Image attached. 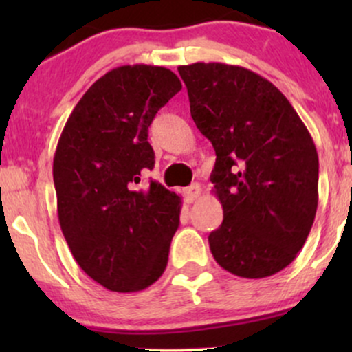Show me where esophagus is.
<instances>
[{
    "label": "esophagus",
    "mask_w": 352,
    "mask_h": 352,
    "mask_svg": "<svg viewBox=\"0 0 352 352\" xmlns=\"http://www.w3.org/2000/svg\"><path fill=\"white\" fill-rule=\"evenodd\" d=\"M201 193V188L199 184H192L190 187H187L184 190V195H185V200L188 201V204H192V201H195L197 199L200 197Z\"/></svg>",
    "instance_id": "esophagus-1"
}]
</instances>
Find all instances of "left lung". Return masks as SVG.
<instances>
[{"mask_svg":"<svg viewBox=\"0 0 352 352\" xmlns=\"http://www.w3.org/2000/svg\"><path fill=\"white\" fill-rule=\"evenodd\" d=\"M190 114L212 142L210 180L223 221L208 235L217 263L241 278L281 272L318 208V152L289 100L256 72L221 63L179 66Z\"/></svg>","mask_w":352,"mask_h":352,"instance_id":"left-lung-1","label":"left lung"}]
</instances>
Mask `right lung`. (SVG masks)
I'll return each instance as SVG.
<instances>
[{"instance_id": "add662e5", "label": "right lung", "mask_w": 352, "mask_h": 352, "mask_svg": "<svg viewBox=\"0 0 352 352\" xmlns=\"http://www.w3.org/2000/svg\"><path fill=\"white\" fill-rule=\"evenodd\" d=\"M182 89L160 66H120L96 80L64 125L52 177L63 235L80 268L111 292L162 276L180 223L177 193L140 172L155 164L148 127Z\"/></svg>"}]
</instances>
